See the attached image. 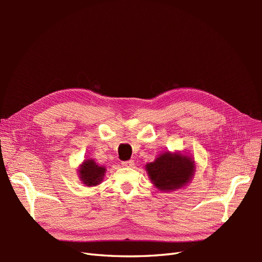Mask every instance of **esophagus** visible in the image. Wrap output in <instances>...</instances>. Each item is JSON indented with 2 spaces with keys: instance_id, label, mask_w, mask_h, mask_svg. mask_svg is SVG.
Returning a JSON list of instances; mask_svg holds the SVG:
<instances>
[{
  "instance_id": "obj_1",
  "label": "esophagus",
  "mask_w": 262,
  "mask_h": 262,
  "mask_svg": "<svg viewBox=\"0 0 262 262\" xmlns=\"http://www.w3.org/2000/svg\"><path fill=\"white\" fill-rule=\"evenodd\" d=\"M121 165L123 166V167H133L134 162L133 161H126V162H122Z\"/></svg>"
}]
</instances>
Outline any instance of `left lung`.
<instances>
[{"instance_id": "obj_1", "label": "left lung", "mask_w": 262, "mask_h": 262, "mask_svg": "<svg viewBox=\"0 0 262 262\" xmlns=\"http://www.w3.org/2000/svg\"><path fill=\"white\" fill-rule=\"evenodd\" d=\"M150 182L163 192L176 191L192 180L195 163L191 155L181 152H166L158 155L154 162L145 165Z\"/></svg>"}]
</instances>
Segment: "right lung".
I'll list each match as a JSON object with an SVG mask.
<instances>
[{
    "label": "right lung",
    "instance_id": "add662e5",
    "mask_svg": "<svg viewBox=\"0 0 262 262\" xmlns=\"http://www.w3.org/2000/svg\"><path fill=\"white\" fill-rule=\"evenodd\" d=\"M106 170L105 166L97 164L93 158L89 157H86V160H84L77 168L78 178L86 187H96L100 185L105 177Z\"/></svg>",
    "mask_w": 262,
    "mask_h": 262
}]
</instances>
